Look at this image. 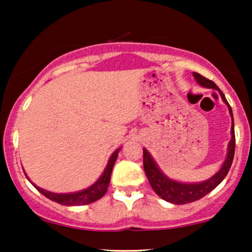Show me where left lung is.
<instances>
[{
	"label": "left lung",
	"mask_w": 252,
	"mask_h": 252,
	"mask_svg": "<svg viewBox=\"0 0 252 252\" xmlns=\"http://www.w3.org/2000/svg\"><path fill=\"white\" fill-rule=\"evenodd\" d=\"M192 75L195 77L196 81L201 86H203V87L217 89L220 93V95H221L222 101L228 105L229 113L232 116V139H230L228 144L227 158L221 168L212 178H210L209 180L204 182H201V184H181V182L171 180V179H168L166 175H164L163 172L158 168L155 160L153 159V157L150 156V154L148 153L147 149H143V167L151 188L154 189V191L159 197L167 202L173 203V204H187V203L195 202L197 199L204 197L210 191H212L225 179L227 173H228L233 163L234 153H235V132H234L233 112L232 108H230L228 102H227L225 95L222 94V92L220 91L218 86L212 80H209L208 78L203 77V75L196 73V72H194Z\"/></svg>",
	"instance_id": "left-lung-1"
}]
</instances>
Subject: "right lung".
I'll list each match as a JSON object with an SVG mask.
<instances>
[{
	"label": "right lung",
	"mask_w": 252,
	"mask_h": 252,
	"mask_svg": "<svg viewBox=\"0 0 252 252\" xmlns=\"http://www.w3.org/2000/svg\"><path fill=\"white\" fill-rule=\"evenodd\" d=\"M118 151L119 149L116 150L115 153L112 154V156L110 157L109 163L106 165V168L104 170V172H103L101 178H99L94 185H92L91 187L87 189H84V190L78 191V192H72V194H55V192L44 190V189L37 187V186L34 184L33 186L41 192V194L46 196L47 198H49L54 202L60 203L62 205L71 206V205L91 204V203L97 201V199L103 197L106 190H108L113 165H115L117 157H118Z\"/></svg>",
	"instance_id": "obj_1"
}]
</instances>
